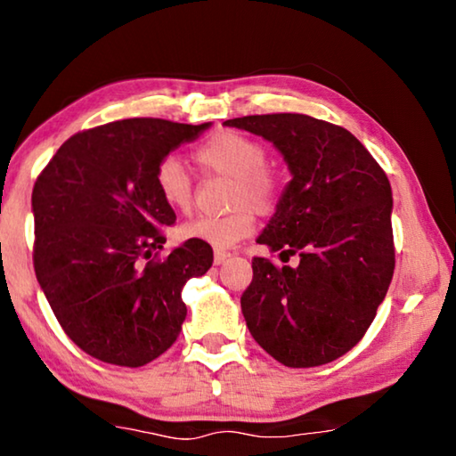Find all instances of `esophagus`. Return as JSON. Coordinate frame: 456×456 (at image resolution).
<instances>
[{"mask_svg": "<svg viewBox=\"0 0 456 456\" xmlns=\"http://www.w3.org/2000/svg\"><path fill=\"white\" fill-rule=\"evenodd\" d=\"M229 256H231V253H229V251H225V249H215V256H213L215 265H221L223 261H225Z\"/></svg>", "mask_w": 456, "mask_h": 456, "instance_id": "34e87169", "label": "esophagus"}]
</instances>
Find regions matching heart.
I'll return each mask as SVG.
<instances>
[{
	"mask_svg": "<svg viewBox=\"0 0 456 456\" xmlns=\"http://www.w3.org/2000/svg\"><path fill=\"white\" fill-rule=\"evenodd\" d=\"M192 159L203 173L233 179L229 189V207L235 209L221 217L199 215L183 223L179 235L187 241L225 249L253 233V211L269 215L277 207L280 176L267 165V149L257 138L237 130H219L197 146ZM154 187L171 209L179 213L191 211L192 179L176 157L160 160L154 171Z\"/></svg>",
	"mask_w": 456,
	"mask_h": 456,
	"instance_id": "heart-1",
	"label": "heart"
}]
</instances>
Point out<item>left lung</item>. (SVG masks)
<instances>
[{"mask_svg":"<svg viewBox=\"0 0 456 456\" xmlns=\"http://www.w3.org/2000/svg\"><path fill=\"white\" fill-rule=\"evenodd\" d=\"M273 142L291 181L257 243L297 267L253 257L241 296L251 336L289 368L322 366L364 338L395 273L392 189L364 144L307 114L225 120Z\"/></svg>","mask_w":456,"mask_h":456,"instance_id":"1","label":"left lung"}]
</instances>
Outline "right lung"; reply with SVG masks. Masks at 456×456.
<instances>
[{
  "mask_svg": "<svg viewBox=\"0 0 456 456\" xmlns=\"http://www.w3.org/2000/svg\"><path fill=\"white\" fill-rule=\"evenodd\" d=\"M211 126L126 118L60 146L32 192L34 269L61 330L88 356L138 368L179 336L183 285L213 265L211 245L157 249L176 221L154 187L160 160Z\"/></svg>",
  "mask_w": 456,
  "mask_h": 456,
  "instance_id": "right-lung-1",
  "label": "right lung"
}]
</instances>
